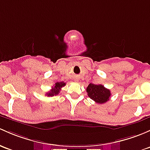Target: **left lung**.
<instances>
[{"instance_id":"1","label":"left lung","mask_w":150,"mask_h":150,"mask_svg":"<svg viewBox=\"0 0 150 150\" xmlns=\"http://www.w3.org/2000/svg\"><path fill=\"white\" fill-rule=\"evenodd\" d=\"M88 97L97 103H105L109 100L111 91L102 85H95L90 83L86 88Z\"/></svg>"}]
</instances>
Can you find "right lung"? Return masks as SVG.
<instances>
[{
	"label": "right lung",
	"mask_w": 150,
	"mask_h": 150,
	"mask_svg": "<svg viewBox=\"0 0 150 150\" xmlns=\"http://www.w3.org/2000/svg\"><path fill=\"white\" fill-rule=\"evenodd\" d=\"M64 86H65V83H64V82H60V83H58L57 82V83H56L54 84V88H52V90L50 91V92L47 93L46 96H54L58 95V93H59V91H60L61 88L64 87Z\"/></svg>",
	"instance_id": "1"
}]
</instances>
